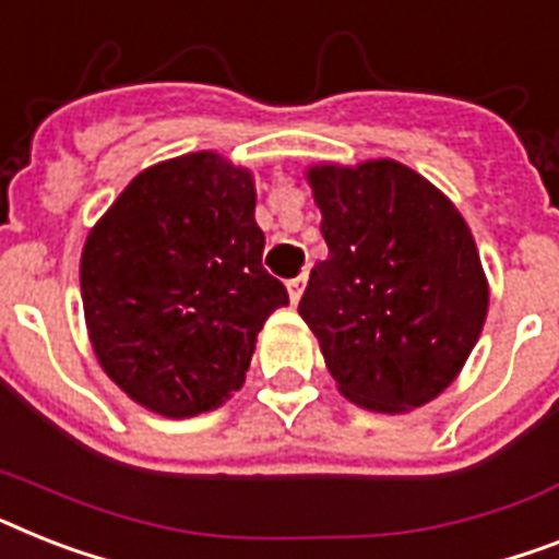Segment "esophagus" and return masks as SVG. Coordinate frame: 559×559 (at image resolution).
<instances>
[{"label":"esophagus","instance_id":"1","mask_svg":"<svg viewBox=\"0 0 559 559\" xmlns=\"http://www.w3.org/2000/svg\"><path fill=\"white\" fill-rule=\"evenodd\" d=\"M304 284H307V275H295V278L287 281V289H289V298H293V304H298V298H301L304 293Z\"/></svg>","mask_w":559,"mask_h":559}]
</instances>
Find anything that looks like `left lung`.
<instances>
[{"label":"left lung","mask_w":559,"mask_h":559,"mask_svg":"<svg viewBox=\"0 0 559 559\" xmlns=\"http://www.w3.org/2000/svg\"><path fill=\"white\" fill-rule=\"evenodd\" d=\"M330 255L298 312L344 396L411 411L456 379L488 312L468 224L437 186L396 160L310 171Z\"/></svg>","instance_id":"left-lung-1"}]
</instances>
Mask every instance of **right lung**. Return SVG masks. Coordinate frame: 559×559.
<instances>
[{
	"label": "right lung",
	"mask_w": 559,
	"mask_h": 559,
	"mask_svg": "<svg viewBox=\"0 0 559 559\" xmlns=\"http://www.w3.org/2000/svg\"><path fill=\"white\" fill-rule=\"evenodd\" d=\"M261 255L247 169L198 152L134 177L80 264L103 370L163 416L221 405L243 384L264 321L289 304Z\"/></svg>",
	"instance_id": "right-lung-1"
}]
</instances>
